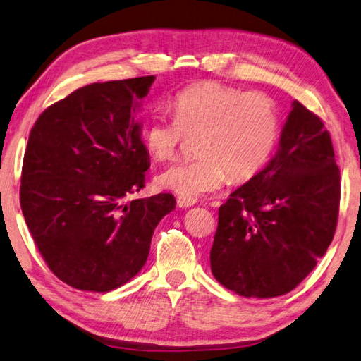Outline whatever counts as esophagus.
<instances>
[{"mask_svg":"<svg viewBox=\"0 0 361 361\" xmlns=\"http://www.w3.org/2000/svg\"><path fill=\"white\" fill-rule=\"evenodd\" d=\"M195 202H192V200H186V199H183V197H178L176 199V205H178L180 208H188V207H192Z\"/></svg>","mask_w":361,"mask_h":361,"instance_id":"1","label":"esophagus"}]
</instances>
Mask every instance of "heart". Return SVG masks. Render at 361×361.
<instances>
[{
    "label": "heart",
    "mask_w": 361,
    "mask_h": 361,
    "mask_svg": "<svg viewBox=\"0 0 361 361\" xmlns=\"http://www.w3.org/2000/svg\"><path fill=\"white\" fill-rule=\"evenodd\" d=\"M173 118L154 112L143 128V147L156 161L173 159L185 134L197 137L200 158L170 166L159 186L195 202L218 191L228 175L237 183L254 178L271 159L279 139V115L270 96L202 82L180 91Z\"/></svg>",
    "instance_id": "heart-1"
}]
</instances>
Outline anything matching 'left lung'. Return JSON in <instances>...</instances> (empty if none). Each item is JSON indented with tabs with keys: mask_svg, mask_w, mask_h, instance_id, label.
Wrapping results in <instances>:
<instances>
[{
	"mask_svg": "<svg viewBox=\"0 0 361 361\" xmlns=\"http://www.w3.org/2000/svg\"><path fill=\"white\" fill-rule=\"evenodd\" d=\"M339 167L324 121L293 101L273 159L219 207L213 276L241 297L293 290L338 224Z\"/></svg>",
	"mask_w": 361,
	"mask_h": 361,
	"instance_id": "left-lung-1",
	"label": "left lung"
}]
</instances>
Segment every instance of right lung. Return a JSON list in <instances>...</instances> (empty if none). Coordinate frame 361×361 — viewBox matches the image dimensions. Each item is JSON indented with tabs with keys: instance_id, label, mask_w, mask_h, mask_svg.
Listing matches in <instances>:
<instances>
[{
	"instance_id": "right-lung-1",
	"label": "right lung",
	"mask_w": 361,
	"mask_h": 361,
	"mask_svg": "<svg viewBox=\"0 0 361 361\" xmlns=\"http://www.w3.org/2000/svg\"><path fill=\"white\" fill-rule=\"evenodd\" d=\"M154 75L91 83L45 109L26 145L20 205L56 278L110 292L145 265L172 194L129 200L145 188L149 154L135 120Z\"/></svg>"
}]
</instances>
